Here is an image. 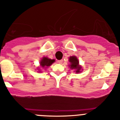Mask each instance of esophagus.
<instances>
[{
    "mask_svg": "<svg viewBox=\"0 0 120 120\" xmlns=\"http://www.w3.org/2000/svg\"><path fill=\"white\" fill-rule=\"evenodd\" d=\"M57 63H59V64H61V63H63V60H58Z\"/></svg>",
    "mask_w": 120,
    "mask_h": 120,
    "instance_id": "obj_1",
    "label": "esophagus"
}]
</instances>
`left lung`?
Segmentation results:
<instances>
[{
    "instance_id": "obj_1",
    "label": "left lung",
    "mask_w": 120,
    "mask_h": 120,
    "mask_svg": "<svg viewBox=\"0 0 120 120\" xmlns=\"http://www.w3.org/2000/svg\"><path fill=\"white\" fill-rule=\"evenodd\" d=\"M69 61L71 63L69 65L71 69H75L76 73H79L82 69V67L79 64V61L76 56H71L69 59Z\"/></svg>"
}]
</instances>
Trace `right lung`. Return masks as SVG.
<instances>
[{"instance_id":"right-lung-1","label":"right lung","mask_w":120,"mask_h":120,"mask_svg":"<svg viewBox=\"0 0 120 120\" xmlns=\"http://www.w3.org/2000/svg\"><path fill=\"white\" fill-rule=\"evenodd\" d=\"M54 61V59L52 60V59H48L47 57H44L40 61V65L42 68H47V67H49V66L51 65ZM39 72H40V71H39Z\"/></svg>"}]
</instances>
